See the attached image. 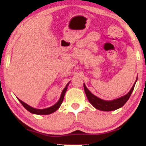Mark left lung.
I'll return each instance as SVG.
<instances>
[{
	"label": "left lung",
	"mask_w": 146,
	"mask_h": 146,
	"mask_svg": "<svg viewBox=\"0 0 146 146\" xmlns=\"http://www.w3.org/2000/svg\"><path fill=\"white\" fill-rule=\"evenodd\" d=\"M136 81H137V80H136ZM135 83V84L133 85V86L132 87V88L130 89V92L127 94L125 96L119 98V99H114V100L112 101L102 100V99L96 97V96H94L93 94L91 93L89 90L86 88L85 84H84V87L86 95L87 98H88V100L89 101L90 103H91L95 108L97 109V110H101V111H113V110H117V109L122 107V106H124V104L127 102V100L129 99L130 96H131V94L132 92H133V89H134Z\"/></svg>",
	"instance_id": "obj_1"
}]
</instances>
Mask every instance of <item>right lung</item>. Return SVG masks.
I'll list each match as a JSON object with an SVG mask.
<instances>
[{
	"label": "right lung",
	"instance_id": "1",
	"mask_svg": "<svg viewBox=\"0 0 146 146\" xmlns=\"http://www.w3.org/2000/svg\"><path fill=\"white\" fill-rule=\"evenodd\" d=\"M68 86V84H67V86H65V88H64L63 91H62L59 101H58V102H57L56 104H54V105H53L52 107H49V108L44 109V110H37V109H35V108H33V107H30V106H29L28 104H27L26 103H24V102H22V101L20 100V99H19V102H21V104H22L23 107H24V108L26 109V110H28L29 112L32 113V114H52V113L54 112V111H56L57 110H58V109H59V107H60L62 101H63L64 96H65V92H66V91H67V88H67V86Z\"/></svg>",
	"mask_w": 146,
	"mask_h": 146
}]
</instances>
